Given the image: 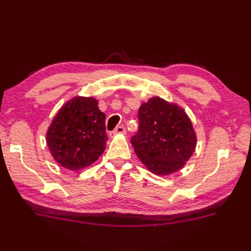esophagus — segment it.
<instances>
[{
	"label": "esophagus",
	"mask_w": 251,
	"mask_h": 251,
	"mask_svg": "<svg viewBox=\"0 0 251 251\" xmlns=\"http://www.w3.org/2000/svg\"><path fill=\"white\" fill-rule=\"evenodd\" d=\"M126 132V127L124 126H118L114 131H111L109 133V135L110 136H114L116 134H125Z\"/></svg>",
	"instance_id": "obj_1"
}]
</instances>
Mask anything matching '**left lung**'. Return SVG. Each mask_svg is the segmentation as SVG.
<instances>
[{
  "instance_id": "1",
  "label": "left lung",
  "mask_w": 251,
  "mask_h": 251,
  "mask_svg": "<svg viewBox=\"0 0 251 251\" xmlns=\"http://www.w3.org/2000/svg\"><path fill=\"white\" fill-rule=\"evenodd\" d=\"M138 131L131 138L137 157L157 175L180 170L197 145L192 124L183 109L160 98L138 109Z\"/></svg>"
}]
</instances>
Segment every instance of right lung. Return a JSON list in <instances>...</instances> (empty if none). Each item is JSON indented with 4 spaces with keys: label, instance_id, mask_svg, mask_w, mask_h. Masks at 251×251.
<instances>
[{
    "label": "right lung",
    "instance_id": "add662e5",
    "mask_svg": "<svg viewBox=\"0 0 251 251\" xmlns=\"http://www.w3.org/2000/svg\"><path fill=\"white\" fill-rule=\"evenodd\" d=\"M53 159L72 171L85 169L103 153L108 137L105 114L93 98L76 97L61 107L47 132Z\"/></svg>",
    "mask_w": 251,
    "mask_h": 251
}]
</instances>
